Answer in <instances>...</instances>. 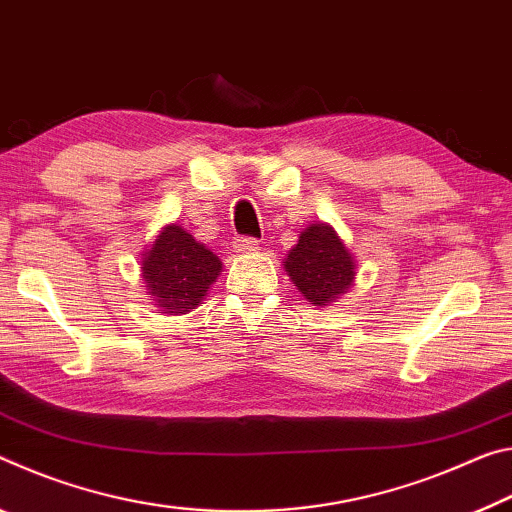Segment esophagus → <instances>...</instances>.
Masks as SVG:
<instances>
[{
	"label": "esophagus",
	"instance_id": "1",
	"mask_svg": "<svg viewBox=\"0 0 512 512\" xmlns=\"http://www.w3.org/2000/svg\"><path fill=\"white\" fill-rule=\"evenodd\" d=\"M233 249L238 251V254H251V251L258 249V240L254 238H236L233 240Z\"/></svg>",
	"mask_w": 512,
	"mask_h": 512
}]
</instances>
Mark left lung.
<instances>
[{"mask_svg": "<svg viewBox=\"0 0 512 512\" xmlns=\"http://www.w3.org/2000/svg\"><path fill=\"white\" fill-rule=\"evenodd\" d=\"M297 290L313 306H329L354 286L356 261L331 224H311L283 261Z\"/></svg>", "mask_w": 512, "mask_h": 512, "instance_id": "left-lung-1", "label": "left lung"}]
</instances>
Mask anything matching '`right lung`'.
Returning <instances> with one entry per match:
<instances>
[{
    "label": "right lung",
    "mask_w": 512,
    "mask_h": 512,
    "mask_svg": "<svg viewBox=\"0 0 512 512\" xmlns=\"http://www.w3.org/2000/svg\"><path fill=\"white\" fill-rule=\"evenodd\" d=\"M140 272L154 304L167 315H186L206 299L222 261L179 224H167L142 254Z\"/></svg>",
    "instance_id": "add662e5"
}]
</instances>
